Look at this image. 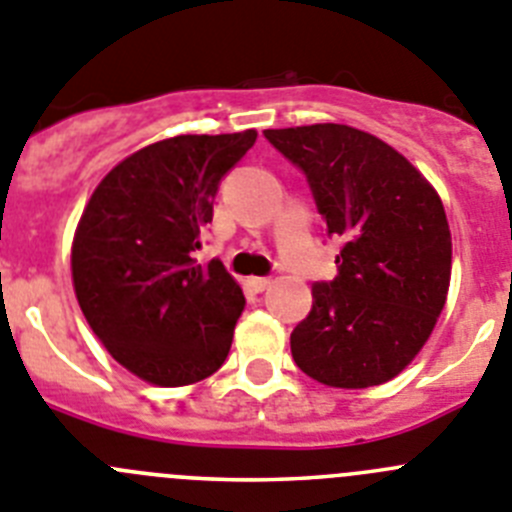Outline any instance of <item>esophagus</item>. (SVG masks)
Listing matches in <instances>:
<instances>
[{
    "instance_id": "1",
    "label": "esophagus",
    "mask_w": 512,
    "mask_h": 512,
    "mask_svg": "<svg viewBox=\"0 0 512 512\" xmlns=\"http://www.w3.org/2000/svg\"><path fill=\"white\" fill-rule=\"evenodd\" d=\"M270 283H273L270 278H250V288L255 290V293H262V290H267V288H270Z\"/></svg>"
}]
</instances>
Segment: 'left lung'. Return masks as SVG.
<instances>
[{"instance_id": "1", "label": "left lung", "mask_w": 512, "mask_h": 512, "mask_svg": "<svg viewBox=\"0 0 512 512\" xmlns=\"http://www.w3.org/2000/svg\"><path fill=\"white\" fill-rule=\"evenodd\" d=\"M306 173L326 232L344 242L339 275L311 288L290 334L296 365L329 388H372L411 365L434 331L451 280L439 193L403 155L349 124L265 130Z\"/></svg>"}]
</instances>
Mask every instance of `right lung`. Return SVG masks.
<instances>
[{"mask_svg":"<svg viewBox=\"0 0 512 512\" xmlns=\"http://www.w3.org/2000/svg\"><path fill=\"white\" fill-rule=\"evenodd\" d=\"M257 132L178 135L114 165L91 193L71 245L78 306L124 370L160 388L214 375L245 293L219 260L199 265L219 181Z\"/></svg>","mask_w":512,"mask_h":512,"instance_id":"right-lung-1","label":"right lung"}]
</instances>
